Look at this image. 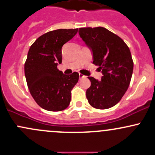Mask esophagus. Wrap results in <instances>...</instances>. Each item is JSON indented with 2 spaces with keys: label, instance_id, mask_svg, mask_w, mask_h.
<instances>
[{
  "label": "esophagus",
  "instance_id": "esophagus-1",
  "mask_svg": "<svg viewBox=\"0 0 155 155\" xmlns=\"http://www.w3.org/2000/svg\"><path fill=\"white\" fill-rule=\"evenodd\" d=\"M79 78H80V79H82V78H85L86 77V76H84V75H83V74H79Z\"/></svg>",
  "mask_w": 155,
  "mask_h": 155
}]
</instances>
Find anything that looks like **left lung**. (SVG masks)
Listing matches in <instances>:
<instances>
[{"label":"left lung","instance_id":"8db88e82","mask_svg":"<svg viewBox=\"0 0 155 155\" xmlns=\"http://www.w3.org/2000/svg\"><path fill=\"white\" fill-rule=\"evenodd\" d=\"M79 34L93 52V63L103 76H88L91 85L86 96L93 107L105 110L117 104L130 84L133 60L129 47L118 35L103 27L80 28Z\"/></svg>","mask_w":155,"mask_h":155}]
</instances>
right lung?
Listing matches in <instances>:
<instances>
[{"label": "right lung", "mask_w": 155, "mask_h": 155, "mask_svg": "<svg viewBox=\"0 0 155 155\" xmlns=\"http://www.w3.org/2000/svg\"><path fill=\"white\" fill-rule=\"evenodd\" d=\"M77 31L78 28L51 31L31 45L24 65L25 79L31 95L44 110L58 112L69 106L79 74H63L57 65L62 63V46Z\"/></svg>", "instance_id": "right-lung-1"}]
</instances>
